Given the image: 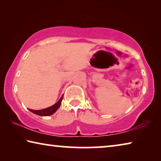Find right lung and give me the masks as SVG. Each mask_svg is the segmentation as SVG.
<instances>
[{
  "instance_id": "add662e5",
  "label": "right lung",
  "mask_w": 161,
  "mask_h": 161,
  "mask_svg": "<svg viewBox=\"0 0 161 161\" xmlns=\"http://www.w3.org/2000/svg\"><path fill=\"white\" fill-rule=\"evenodd\" d=\"M62 99H63V95H62L60 99H59V100L55 103V104L51 106V107H48V108H44V109L32 110V109H30V108H29V111H31V112H32L35 114H37V115L41 116H50V115H52V114H53L54 112H55V111L59 108V107H60Z\"/></svg>"
}]
</instances>
